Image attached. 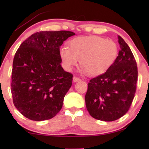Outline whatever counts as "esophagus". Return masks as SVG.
<instances>
[{"label": "esophagus", "mask_w": 149, "mask_h": 149, "mask_svg": "<svg viewBox=\"0 0 149 149\" xmlns=\"http://www.w3.org/2000/svg\"><path fill=\"white\" fill-rule=\"evenodd\" d=\"M81 81V79L79 77H77V76H74L73 77V81L74 82H77V81Z\"/></svg>", "instance_id": "34e87169"}]
</instances>
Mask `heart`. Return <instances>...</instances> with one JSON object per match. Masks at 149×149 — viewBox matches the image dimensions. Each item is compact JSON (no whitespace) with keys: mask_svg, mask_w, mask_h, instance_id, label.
Segmentation results:
<instances>
[{"mask_svg":"<svg viewBox=\"0 0 149 149\" xmlns=\"http://www.w3.org/2000/svg\"><path fill=\"white\" fill-rule=\"evenodd\" d=\"M118 54L119 47L115 40L93 35L75 38L70 42V48L62 46L60 49L62 65L66 70L70 71L80 60L83 72L93 76L109 70Z\"/></svg>","mask_w":149,"mask_h":149,"instance_id":"1","label":"heart"}]
</instances>
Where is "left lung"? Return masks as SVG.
I'll return each mask as SVG.
<instances>
[{"label": "left lung", "instance_id": "left-lung-1", "mask_svg": "<svg viewBox=\"0 0 149 149\" xmlns=\"http://www.w3.org/2000/svg\"><path fill=\"white\" fill-rule=\"evenodd\" d=\"M120 50L104 73L91 79L85 94L89 115L104 121H115L130 109L136 91L138 67L131 49L118 36Z\"/></svg>", "mask_w": 149, "mask_h": 149}]
</instances>
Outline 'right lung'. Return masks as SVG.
<instances>
[{
    "label": "right lung",
    "mask_w": 149,
    "mask_h": 149,
    "mask_svg": "<svg viewBox=\"0 0 149 149\" xmlns=\"http://www.w3.org/2000/svg\"><path fill=\"white\" fill-rule=\"evenodd\" d=\"M74 34L66 30L36 32L16 52L11 94L16 109L28 119L48 120L62 109L73 75L61 66L60 47Z\"/></svg>",
    "instance_id": "add662e5"
}]
</instances>
